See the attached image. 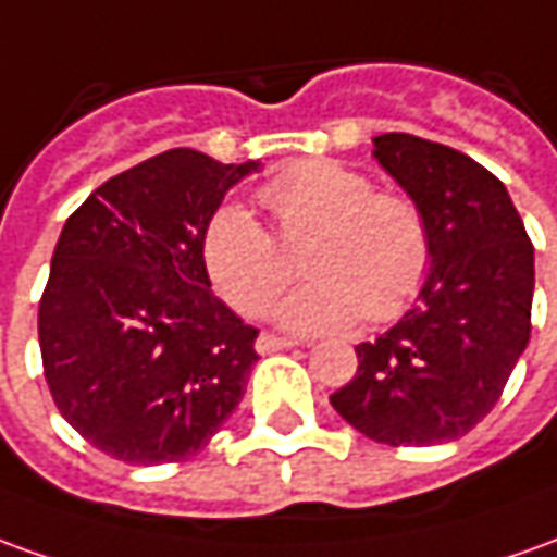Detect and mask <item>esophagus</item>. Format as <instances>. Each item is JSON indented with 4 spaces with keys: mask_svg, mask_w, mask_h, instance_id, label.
<instances>
[{
    "mask_svg": "<svg viewBox=\"0 0 557 557\" xmlns=\"http://www.w3.org/2000/svg\"><path fill=\"white\" fill-rule=\"evenodd\" d=\"M289 346H298V341L280 337V334L271 332H262L259 334V341H256V349H259V352H277V349H289Z\"/></svg>",
    "mask_w": 557,
    "mask_h": 557,
    "instance_id": "obj_1",
    "label": "esophagus"
}]
</instances>
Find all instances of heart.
<instances>
[{
    "instance_id": "1",
    "label": "heart",
    "mask_w": 557,
    "mask_h": 557,
    "mask_svg": "<svg viewBox=\"0 0 557 557\" xmlns=\"http://www.w3.org/2000/svg\"><path fill=\"white\" fill-rule=\"evenodd\" d=\"M259 201L283 244L310 235L307 280L277 307L289 329H341L352 319L383 325L413 305L431 271V228L413 198L373 189L364 171L332 159L280 169ZM277 238L238 205H223L201 228V265L213 289L244 317L265 313L289 280Z\"/></svg>"
}]
</instances>
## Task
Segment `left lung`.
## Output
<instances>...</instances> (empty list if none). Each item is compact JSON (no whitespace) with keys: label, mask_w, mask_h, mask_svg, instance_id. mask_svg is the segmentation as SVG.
I'll return each mask as SVG.
<instances>
[{"label":"left lung","mask_w":557,"mask_h":557,"mask_svg":"<svg viewBox=\"0 0 557 557\" xmlns=\"http://www.w3.org/2000/svg\"><path fill=\"white\" fill-rule=\"evenodd\" d=\"M373 157L422 208L431 271L419 301L376 341L332 407L364 437L431 446L492 413L531 337L534 244L507 186L446 144L386 132Z\"/></svg>","instance_id":"left-lung-1"}]
</instances>
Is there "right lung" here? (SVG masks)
<instances>
[{
  "instance_id": "obj_1",
  "label": "right lung",
  "mask_w": 557,
  "mask_h": 557,
  "mask_svg": "<svg viewBox=\"0 0 557 557\" xmlns=\"http://www.w3.org/2000/svg\"><path fill=\"white\" fill-rule=\"evenodd\" d=\"M256 169L174 147L104 181L65 220L38 344L57 410L99 453L186 461L244 398L259 329L211 292L201 228Z\"/></svg>"
}]
</instances>
